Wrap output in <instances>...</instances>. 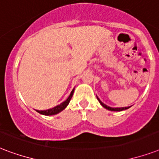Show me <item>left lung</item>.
Returning a JSON list of instances; mask_svg holds the SVG:
<instances>
[{
  "instance_id": "1",
  "label": "left lung",
  "mask_w": 159,
  "mask_h": 159,
  "mask_svg": "<svg viewBox=\"0 0 159 159\" xmlns=\"http://www.w3.org/2000/svg\"><path fill=\"white\" fill-rule=\"evenodd\" d=\"M97 98H98V100L99 101V102H100V104H101L102 106L103 107H105L106 109H107V110H110V111H116V112H120V111H123V110H126V109L129 108L130 107H108L107 106L106 104H104L102 102H101V100L97 97Z\"/></svg>"
}]
</instances>
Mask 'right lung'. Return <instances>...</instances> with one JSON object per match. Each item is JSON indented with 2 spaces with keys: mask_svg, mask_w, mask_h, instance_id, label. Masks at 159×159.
I'll list each match as a JSON object with an SVG mask.
<instances>
[{
  "mask_svg": "<svg viewBox=\"0 0 159 159\" xmlns=\"http://www.w3.org/2000/svg\"><path fill=\"white\" fill-rule=\"evenodd\" d=\"M73 93H74V88H73V90L71 92V94L69 95V97L67 98L66 101H64L63 102H61V104L57 105V106L54 107L52 108H50V109H47V110H43V111H40V110H36V112H39L42 115H46V116H51V115H55V114H57L59 113L60 112H61L62 110L66 108V106L68 105V103L70 102L71 101V98H72V95H73Z\"/></svg>",
  "mask_w": 159,
  "mask_h": 159,
  "instance_id": "right-lung-1",
  "label": "right lung"
}]
</instances>
